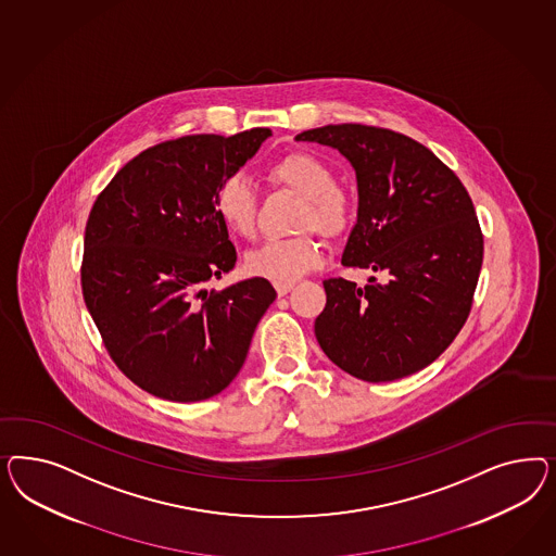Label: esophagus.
I'll return each instance as SVG.
<instances>
[{"mask_svg": "<svg viewBox=\"0 0 556 556\" xmlns=\"http://www.w3.org/2000/svg\"><path fill=\"white\" fill-rule=\"evenodd\" d=\"M293 287H295L293 281H289V283H275V291H277V295L281 298V295H287V293H289Z\"/></svg>", "mask_w": 556, "mask_h": 556, "instance_id": "1", "label": "esophagus"}]
</instances>
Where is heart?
<instances>
[{"mask_svg": "<svg viewBox=\"0 0 556 556\" xmlns=\"http://www.w3.org/2000/svg\"><path fill=\"white\" fill-rule=\"evenodd\" d=\"M265 175L270 186L302 198L295 228L305 232L263 242L247 254V270L273 283H289L320 265V244L312 230L320 232L326 240H340L353 230L356 200L346 187L334 181L332 167L312 152H287ZM214 207L232 235L240 238L254 235L258 198L244 177L232 175L224 179L216 189Z\"/></svg>", "mask_w": 556, "mask_h": 556, "instance_id": "1", "label": "heart"}]
</instances>
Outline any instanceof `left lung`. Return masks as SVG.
Listing matches in <instances>:
<instances>
[{"label": "left lung", "instance_id": "left-lung-1", "mask_svg": "<svg viewBox=\"0 0 556 556\" xmlns=\"http://www.w3.org/2000/svg\"><path fill=\"white\" fill-rule=\"evenodd\" d=\"M295 140L342 152L356 170L358 219L342 265L386 273L356 287L326 279L316 338L356 379L383 383L434 363L469 318L483 265V232L453 168L409 136L330 124Z\"/></svg>", "mask_w": 556, "mask_h": 556}]
</instances>
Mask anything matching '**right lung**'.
<instances>
[{
    "label": "right lung",
    "instance_id": "1",
    "mask_svg": "<svg viewBox=\"0 0 556 556\" xmlns=\"http://www.w3.org/2000/svg\"><path fill=\"white\" fill-rule=\"evenodd\" d=\"M269 128L159 142L119 168L85 224L81 289L110 358L168 402H202L232 383L273 300L267 279L222 291L236 249L214 207Z\"/></svg>",
    "mask_w": 556,
    "mask_h": 556
}]
</instances>
